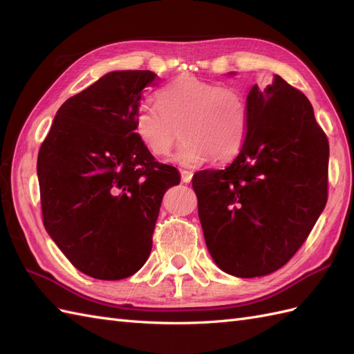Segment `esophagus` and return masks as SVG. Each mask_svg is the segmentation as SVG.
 <instances>
[{
	"mask_svg": "<svg viewBox=\"0 0 354 354\" xmlns=\"http://www.w3.org/2000/svg\"><path fill=\"white\" fill-rule=\"evenodd\" d=\"M192 177H194V171L181 169V181H183V183H190Z\"/></svg>",
	"mask_w": 354,
	"mask_h": 354,
	"instance_id": "obj_1",
	"label": "esophagus"
}]
</instances>
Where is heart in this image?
I'll list each match as a JSON object with an SVG mask.
<instances>
[{
	"label": "heart",
	"mask_w": 354,
	"mask_h": 354,
	"mask_svg": "<svg viewBox=\"0 0 354 354\" xmlns=\"http://www.w3.org/2000/svg\"><path fill=\"white\" fill-rule=\"evenodd\" d=\"M156 102H145L134 115L136 134L149 152L171 158L174 164L196 168L208 160L224 164L234 159L248 134V103L234 87L185 75L156 93Z\"/></svg>",
	"instance_id": "heart-1"
}]
</instances>
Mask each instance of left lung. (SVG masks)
Masks as SVG:
<instances>
[{
    "label": "left lung",
    "mask_w": 354,
    "mask_h": 354,
    "mask_svg": "<svg viewBox=\"0 0 354 354\" xmlns=\"http://www.w3.org/2000/svg\"><path fill=\"white\" fill-rule=\"evenodd\" d=\"M248 134L224 169L192 180L212 260L238 277L273 273L312 232L328 201L329 143L306 95L276 75L248 97Z\"/></svg>",
    "instance_id": "8db88e82"
}]
</instances>
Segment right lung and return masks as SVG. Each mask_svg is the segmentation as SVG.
Listing matches in <instances>:
<instances>
[{
  "label": "right lung",
  "mask_w": 354,
  "mask_h": 354,
  "mask_svg": "<svg viewBox=\"0 0 354 354\" xmlns=\"http://www.w3.org/2000/svg\"><path fill=\"white\" fill-rule=\"evenodd\" d=\"M151 71H115L60 106L38 152L42 223L85 274L120 281L142 269L165 192L178 171L136 134Z\"/></svg>",
  "instance_id": "1"
}]
</instances>
